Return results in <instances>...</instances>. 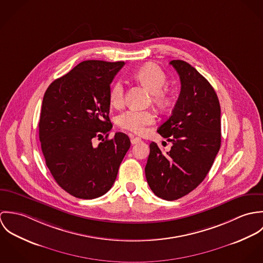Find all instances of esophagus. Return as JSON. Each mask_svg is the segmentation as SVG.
<instances>
[{
  "label": "esophagus",
  "mask_w": 263,
  "mask_h": 263,
  "mask_svg": "<svg viewBox=\"0 0 263 263\" xmlns=\"http://www.w3.org/2000/svg\"><path fill=\"white\" fill-rule=\"evenodd\" d=\"M142 140L140 139V138H138V137H134V138H132L130 139V143L133 144V145H135V144H138V143H140Z\"/></svg>",
  "instance_id": "34e87169"
}]
</instances>
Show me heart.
<instances>
[{
    "label": "heart",
    "instance_id": "obj_1",
    "mask_svg": "<svg viewBox=\"0 0 263 263\" xmlns=\"http://www.w3.org/2000/svg\"><path fill=\"white\" fill-rule=\"evenodd\" d=\"M134 77L140 81L151 93L154 100L160 104H164L169 99V91L165 87L167 76L157 64L148 63L139 68ZM109 102L114 108H121L124 103V87L121 81L114 82L109 91ZM156 120L155 113L150 110L130 109L120 114L117 118L118 125L128 132L135 134H143L147 126L153 124Z\"/></svg>",
    "mask_w": 263,
    "mask_h": 263
}]
</instances>
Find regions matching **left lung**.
I'll return each instance as SVG.
<instances>
[{
    "instance_id": "left-lung-1",
    "label": "left lung",
    "mask_w": 263,
    "mask_h": 263,
    "mask_svg": "<svg viewBox=\"0 0 263 263\" xmlns=\"http://www.w3.org/2000/svg\"><path fill=\"white\" fill-rule=\"evenodd\" d=\"M170 65L181 90L171 116L157 132L172 147L165 153L152 142L145 172L157 196L175 200L197 187L213 166L221 147V107L213 86L192 66L180 60Z\"/></svg>"
}]
</instances>
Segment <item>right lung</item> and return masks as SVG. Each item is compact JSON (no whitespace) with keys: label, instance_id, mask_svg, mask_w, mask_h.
<instances>
[{"label":"right lung","instance_id":"add662e5","mask_svg":"<svg viewBox=\"0 0 263 263\" xmlns=\"http://www.w3.org/2000/svg\"><path fill=\"white\" fill-rule=\"evenodd\" d=\"M123 65L84 61L44 93L38 125L42 154L57 183L78 198L93 199L112 187L130 147L123 133L107 139L110 84ZM94 137L104 139L97 147Z\"/></svg>","mask_w":263,"mask_h":263}]
</instances>
